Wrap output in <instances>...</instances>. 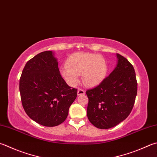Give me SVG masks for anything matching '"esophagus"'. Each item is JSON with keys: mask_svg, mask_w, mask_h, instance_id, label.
<instances>
[{"mask_svg": "<svg viewBox=\"0 0 157 157\" xmlns=\"http://www.w3.org/2000/svg\"><path fill=\"white\" fill-rule=\"evenodd\" d=\"M85 94V91L84 90H82V89H81V88L78 89V91H77L78 95H84Z\"/></svg>", "mask_w": 157, "mask_h": 157, "instance_id": "34e87169", "label": "esophagus"}]
</instances>
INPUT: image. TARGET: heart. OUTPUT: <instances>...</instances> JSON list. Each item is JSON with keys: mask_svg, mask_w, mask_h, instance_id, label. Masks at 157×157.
I'll list each match as a JSON object with an SVG mask.
<instances>
[{"mask_svg": "<svg viewBox=\"0 0 157 157\" xmlns=\"http://www.w3.org/2000/svg\"><path fill=\"white\" fill-rule=\"evenodd\" d=\"M66 66L62 68L61 74L72 85L77 82L78 75L82 74L85 85L96 86L101 83L107 72V64L105 59L91 53H75L67 60Z\"/></svg>", "mask_w": 157, "mask_h": 157, "instance_id": "heart-1", "label": "heart"}]
</instances>
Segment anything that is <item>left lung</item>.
<instances>
[{
  "mask_svg": "<svg viewBox=\"0 0 157 157\" xmlns=\"http://www.w3.org/2000/svg\"><path fill=\"white\" fill-rule=\"evenodd\" d=\"M117 64L101 83L86 91L89 102L87 115L98 128L117 125L128 116L135 104L137 82L132 65L117 54Z\"/></svg>",
  "mask_w": 157,
  "mask_h": 157,
  "instance_id": "left-lung-1",
  "label": "left lung"
}]
</instances>
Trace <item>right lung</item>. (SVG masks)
<instances>
[{
  "label": "right lung",
  "mask_w": 157,
  "mask_h": 157,
  "mask_svg": "<svg viewBox=\"0 0 157 157\" xmlns=\"http://www.w3.org/2000/svg\"><path fill=\"white\" fill-rule=\"evenodd\" d=\"M19 90L28 116L48 127L66 120L77 96V90L68 86L61 77L52 51L40 52L27 61L20 76Z\"/></svg>",
  "instance_id": "obj_1"
}]
</instances>
